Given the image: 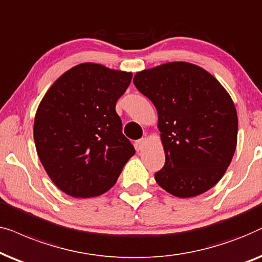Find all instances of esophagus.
Masks as SVG:
<instances>
[{
    "instance_id": "obj_1",
    "label": "esophagus",
    "mask_w": 262,
    "mask_h": 262,
    "mask_svg": "<svg viewBox=\"0 0 262 262\" xmlns=\"http://www.w3.org/2000/svg\"><path fill=\"white\" fill-rule=\"evenodd\" d=\"M146 144H147V139L141 138V139H139L138 141H135V147H137L138 151H141V149L146 146Z\"/></svg>"
}]
</instances>
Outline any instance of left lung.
Here are the masks:
<instances>
[{
  "label": "left lung",
  "mask_w": 262,
  "mask_h": 262,
  "mask_svg": "<svg viewBox=\"0 0 262 262\" xmlns=\"http://www.w3.org/2000/svg\"><path fill=\"white\" fill-rule=\"evenodd\" d=\"M133 81L158 113L165 164L156 182L182 199L214 187L237 146L238 118L228 91L211 73L182 61L144 69Z\"/></svg>",
  "instance_id": "1"
}]
</instances>
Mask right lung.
<instances>
[{
    "label": "right lung",
    "mask_w": 262,
    "mask_h": 262,
    "mask_svg": "<svg viewBox=\"0 0 262 262\" xmlns=\"http://www.w3.org/2000/svg\"><path fill=\"white\" fill-rule=\"evenodd\" d=\"M132 76L103 64L80 63L56 80L38 105L33 124L38 157L66 194L81 199L104 194L134 156L115 110Z\"/></svg>",
    "instance_id": "right-lung-1"
}]
</instances>
